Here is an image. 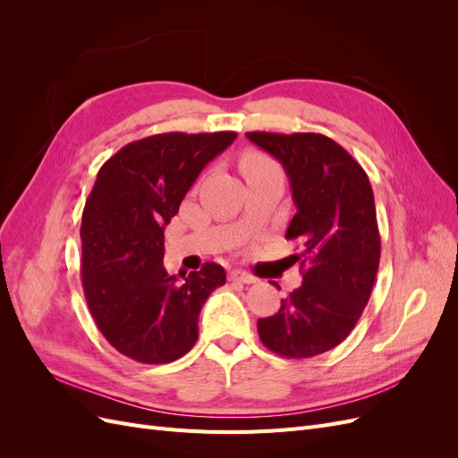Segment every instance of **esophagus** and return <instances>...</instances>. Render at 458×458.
I'll return each instance as SVG.
<instances>
[{"label": "esophagus", "instance_id": "obj_1", "mask_svg": "<svg viewBox=\"0 0 458 458\" xmlns=\"http://www.w3.org/2000/svg\"><path fill=\"white\" fill-rule=\"evenodd\" d=\"M229 279H231V281L244 283V284H254V283H256V276L248 275L246 271H241V269H233V271L229 273Z\"/></svg>", "mask_w": 458, "mask_h": 458}]
</instances>
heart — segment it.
Listing matches in <instances>:
<instances>
[{"mask_svg":"<svg viewBox=\"0 0 458 458\" xmlns=\"http://www.w3.org/2000/svg\"><path fill=\"white\" fill-rule=\"evenodd\" d=\"M241 172L244 177H252L258 174H266V172H273V170H279L276 168V164L267 157L263 155L259 150H246L244 155L241 157Z\"/></svg>","mask_w":458,"mask_h":458,"instance_id":"b5f03b06","label":"heart"}]
</instances>
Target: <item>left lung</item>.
Returning <instances> with one entry per match:
<instances>
[{
	"label": "left lung",
	"mask_w": 458,
	"mask_h": 458,
	"mask_svg": "<svg viewBox=\"0 0 458 458\" xmlns=\"http://www.w3.org/2000/svg\"><path fill=\"white\" fill-rule=\"evenodd\" d=\"M283 164L296 214L286 229L298 241L303 283L281 310L258 318L259 340L281 357L321 355L348 338L372 293L380 233L372 187L348 150L321 133L248 131Z\"/></svg>",
	"instance_id": "1"
}]
</instances>
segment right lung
I'll use <instances>...</instances> for the list:
<instances>
[{
	"mask_svg": "<svg viewBox=\"0 0 458 458\" xmlns=\"http://www.w3.org/2000/svg\"><path fill=\"white\" fill-rule=\"evenodd\" d=\"M237 133H158L122 147L97 174L81 214V286L114 350L172 363L199 338V313L225 269L208 261L179 283L164 269V227L204 165Z\"/></svg>",
	"mask_w": 458,
	"mask_h": 458,
	"instance_id": "right-lung-1",
	"label": "right lung"
}]
</instances>
